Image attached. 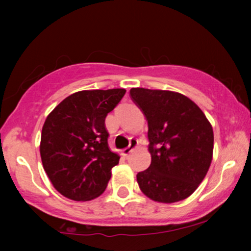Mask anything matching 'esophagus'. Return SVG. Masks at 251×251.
I'll list each match as a JSON object with an SVG mask.
<instances>
[{
    "label": "esophagus",
    "instance_id": "34e87169",
    "mask_svg": "<svg viewBox=\"0 0 251 251\" xmlns=\"http://www.w3.org/2000/svg\"><path fill=\"white\" fill-rule=\"evenodd\" d=\"M137 146H138V140L134 139V138H133V139H131V142H129L128 148H126V149L123 150L122 154L125 155V157H126V155H128L129 153H131V152L133 151V150L137 148Z\"/></svg>",
    "mask_w": 251,
    "mask_h": 251
}]
</instances>
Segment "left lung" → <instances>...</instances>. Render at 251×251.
Wrapping results in <instances>:
<instances>
[{"label":"left lung","mask_w":251,"mask_h":251,"mask_svg":"<svg viewBox=\"0 0 251 251\" xmlns=\"http://www.w3.org/2000/svg\"><path fill=\"white\" fill-rule=\"evenodd\" d=\"M129 94L149 124L151 165L137 175L140 190L159 203L185 200L200 186L211 164V124L191 99L178 92L138 87Z\"/></svg>","instance_id":"1"}]
</instances>
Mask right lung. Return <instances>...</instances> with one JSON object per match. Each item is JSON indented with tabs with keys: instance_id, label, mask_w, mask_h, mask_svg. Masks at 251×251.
I'll return each instance as SVG.
<instances>
[{
	"instance_id": "obj_1",
	"label": "right lung",
	"mask_w": 251,
	"mask_h": 251,
	"mask_svg": "<svg viewBox=\"0 0 251 251\" xmlns=\"http://www.w3.org/2000/svg\"><path fill=\"white\" fill-rule=\"evenodd\" d=\"M125 93L124 88L80 91L48 114L40 154L50 183L65 197L86 201L105 191L120 159L108 148L105 119Z\"/></svg>"
}]
</instances>
